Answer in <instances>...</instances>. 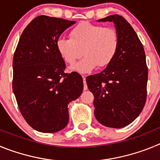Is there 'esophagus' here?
<instances>
[{
    "label": "esophagus",
    "instance_id": "1",
    "mask_svg": "<svg viewBox=\"0 0 160 160\" xmlns=\"http://www.w3.org/2000/svg\"><path fill=\"white\" fill-rule=\"evenodd\" d=\"M82 78H83V84H84V87H83V89L84 90H87V82H86V78L85 76H82Z\"/></svg>",
    "mask_w": 160,
    "mask_h": 160
}]
</instances>
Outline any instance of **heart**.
I'll return each mask as SVG.
<instances>
[{"mask_svg": "<svg viewBox=\"0 0 160 160\" xmlns=\"http://www.w3.org/2000/svg\"><path fill=\"white\" fill-rule=\"evenodd\" d=\"M58 51L67 64L73 65L82 56L84 58L72 69L88 73L96 68L108 66L117 53L119 40L117 31L89 22H82L73 28L70 38H59Z\"/></svg>", "mask_w": 160, "mask_h": 160, "instance_id": "heart-1", "label": "heart"}]
</instances>
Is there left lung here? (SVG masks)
Masks as SVG:
<instances>
[{"label": "left lung", "instance_id": "obj_1", "mask_svg": "<svg viewBox=\"0 0 160 160\" xmlns=\"http://www.w3.org/2000/svg\"><path fill=\"white\" fill-rule=\"evenodd\" d=\"M98 22H112L118 35L114 58L99 73L87 77L94 96V115L103 126L121 128L139 115L147 99L148 70L143 46L125 18L118 14Z\"/></svg>", "mask_w": 160, "mask_h": 160}]
</instances>
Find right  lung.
<instances>
[{
  "instance_id": "obj_1",
  "label": "right lung",
  "mask_w": 160,
  "mask_h": 160,
  "mask_svg": "<svg viewBox=\"0 0 160 160\" xmlns=\"http://www.w3.org/2000/svg\"><path fill=\"white\" fill-rule=\"evenodd\" d=\"M75 23L62 18L37 17L20 38L12 61V91L19 110L34 130L53 133L69 122L68 104L83 90L77 72L65 73L57 42Z\"/></svg>"
}]
</instances>
